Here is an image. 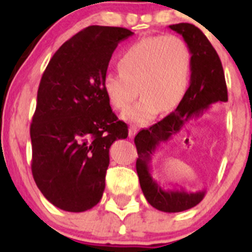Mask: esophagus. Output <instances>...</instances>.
<instances>
[{"instance_id": "34e87169", "label": "esophagus", "mask_w": 252, "mask_h": 252, "mask_svg": "<svg viewBox=\"0 0 252 252\" xmlns=\"http://www.w3.org/2000/svg\"><path fill=\"white\" fill-rule=\"evenodd\" d=\"M138 130L139 129L136 128V126H131L130 128H129V138H134V136L136 135V133H138Z\"/></svg>"}]
</instances>
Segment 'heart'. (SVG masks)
<instances>
[{
    "label": "heart",
    "mask_w": 252,
    "mask_h": 252,
    "mask_svg": "<svg viewBox=\"0 0 252 252\" xmlns=\"http://www.w3.org/2000/svg\"><path fill=\"white\" fill-rule=\"evenodd\" d=\"M191 63L190 48L180 37H145L121 53L117 63L121 73L103 77V91L117 111L126 110L140 91L142 97L123 117L134 123H149L158 111L168 112L182 102Z\"/></svg>",
    "instance_id": "obj_1"
}]
</instances>
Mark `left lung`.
I'll return each mask as SVG.
<instances>
[{
  "mask_svg": "<svg viewBox=\"0 0 252 252\" xmlns=\"http://www.w3.org/2000/svg\"><path fill=\"white\" fill-rule=\"evenodd\" d=\"M180 34L191 52L190 85L177 110L147 129H142L134 139L138 159L136 172L147 202L162 212H182L202 201L206 190L187 192L185 190H164L152 178V155L161 142H166L190 119L199 118L212 103L228 101L227 85L222 62L204 32L189 23L169 25Z\"/></svg>",
  "mask_w": 252,
  "mask_h": 252,
  "instance_id": "obj_1",
  "label": "left lung"
}]
</instances>
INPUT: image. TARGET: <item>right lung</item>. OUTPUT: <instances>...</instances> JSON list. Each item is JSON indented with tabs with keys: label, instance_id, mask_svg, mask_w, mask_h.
I'll list each match as a JSON object with an SVG mask.
<instances>
[{
	"label": "right lung",
	"instance_id": "add662e5",
	"mask_svg": "<svg viewBox=\"0 0 252 252\" xmlns=\"http://www.w3.org/2000/svg\"><path fill=\"white\" fill-rule=\"evenodd\" d=\"M131 35L126 28H85L56 51L42 74L30 126L32 172L42 195L63 211L100 202L111 145L128 136L102 80L113 51Z\"/></svg>",
	"mask_w": 252,
	"mask_h": 252
}]
</instances>
